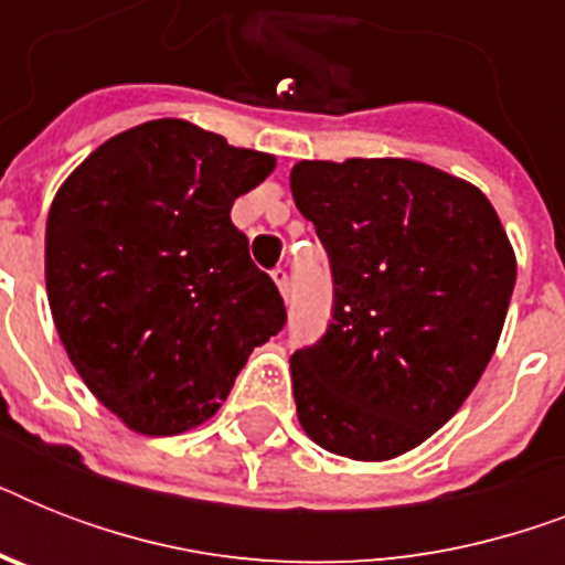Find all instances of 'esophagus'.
Masks as SVG:
<instances>
[{"label":"esophagus","instance_id":"1","mask_svg":"<svg viewBox=\"0 0 565 565\" xmlns=\"http://www.w3.org/2000/svg\"><path fill=\"white\" fill-rule=\"evenodd\" d=\"M273 281L275 287H278V292L284 296V301H287V296H290V278H287V269H275Z\"/></svg>","mask_w":565,"mask_h":565}]
</instances>
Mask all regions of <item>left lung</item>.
Segmentation results:
<instances>
[{
  "label": "left lung",
  "mask_w": 565,
  "mask_h": 565,
  "mask_svg": "<svg viewBox=\"0 0 565 565\" xmlns=\"http://www.w3.org/2000/svg\"><path fill=\"white\" fill-rule=\"evenodd\" d=\"M296 207L334 275L326 337L290 358L317 446L393 460L446 425L499 345L516 255L490 199L411 158L299 161Z\"/></svg>",
  "instance_id": "obj_1"
}]
</instances>
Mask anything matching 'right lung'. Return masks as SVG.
Returning <instances> with one entry per match:
<instances>
[{
  "label": "right lung",
  "mask_w": 565,
  "mask_h": 565,
  "mask_svg": "<svg viewBox=\"0 0 565 565\" xmlns=\"http://www.w3.org/2000/svg\"><path fill=\"white\" fill-rule=\"evenodd\" d=\"M275 158L188 119H152L93 149L46 220L57 337L126 428L175 437L228 398L255 345L287 319L231 204Z\"/></svg>",
  "instance_id": "right-lung-1"
}]
</instances>
